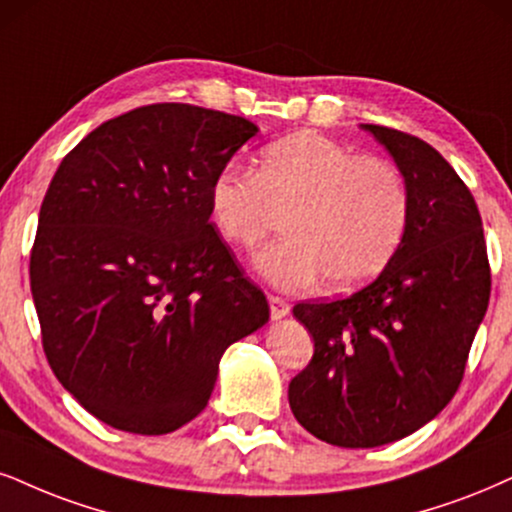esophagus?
<instances>
[{
  "mask_svg": "<svg viewBox=\"0 0 512 512\" xmlns=\"http://www.w3.org/2000/svg\"><path fill=\"white\" fill-rule=\"evenodd\" d=\"M268 304H270V318H273V320H282V318H287V315H289V304L285 299H282V296L270 294Z\"/></svg>",
  "mask_w": 512,
  "mask_h": 512,
  "instance_id": "1",
  "label": "esophagus"
}]
</instances>
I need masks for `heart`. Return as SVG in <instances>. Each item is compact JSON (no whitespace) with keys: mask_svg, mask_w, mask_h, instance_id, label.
I'll list each match as a JSON object with an SVG mask.
<instances>
[{"mask_svg":"<svg viewBox=\"0 0 512 512\" xmlns=\"http://www.w3.org/2000/svg\"><path fill=\"white\" fill-rule=\"evenodd\" d=\"M208 211L225 242L251 249L287 211V239L258 251L270 285L332 289L370 282L399 254L410 220V189L394 163L358 156L346 144L301 130L258 156L256 173L225 166L208 187Z\"/></svg>","mask_w":512,"mask_h":512,"instance_id":"1","label":"heart"}]
</instances>
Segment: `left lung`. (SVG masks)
Returning <instances> with one entry per match:
<instances>
[{
  "label": "left lung",
  "instance_id": "left-lung-1",
  "mask_svg": "<svg viewBox=\"0 0 512 512\" xmlns=\"http://www.w3.org/2000/svg\"><path fill=\"white\" fill-rule=\"evenodd\" d=\"M361 128L408 182V232L368 287L294 306L315 351L289 382L299 425L342 449L391 444L437 418L463 380L491 292L482 218L451 163L406 132Z\"/></svg>",
  "mask_w": 512,
  "mask_h": 512
}]
</instances>
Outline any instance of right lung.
<instances>
[{"label":"right lung","mask_w":512,"mask_h":512,"mask_svg":"<svg viewBox=\"0 0 512 512\" xmlns=\"http://www.w3.org/2000/svg\"><path fill=\"white\" fill-rule=\"evenodd\" d=\"M258 132L192 104L111 118L44 194L30 292L56 380L116 430L168 434L206 408L225 349L268 323L208 218V187Z\"/></svg>","instance_id":"right-lung-1"}]
</instances>
